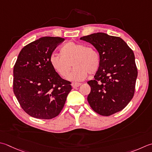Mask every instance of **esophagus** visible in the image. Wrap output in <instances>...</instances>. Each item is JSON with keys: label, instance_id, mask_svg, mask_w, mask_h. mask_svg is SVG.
I'll use <instances>...</instances> for the list:
<instances>
[{"label": "esophagus", "instance_id": "esophagus-1", "mask_svg": "<svg viewBox=\"0 0 152 152\" xmlns=\"http://www.w3.org/2000/svg\"><path fill=\"white\" fill-rule=\"evenodd\" d=\"M80 85H81V84H80V83H76V82H73L72 84V86L73 88H78V87H79Z\"/></svg>", "mask_w": 152, "mask_h": 152}]
</instances>
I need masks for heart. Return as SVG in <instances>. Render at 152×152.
<instances>
[{
  "label": "heart",
  "instance_id": "1",
  "mask_svg": "<svg viewBox=\"0 0 152 152\" xmlns=\"http://www.w3.org/2000/svg\"><path fill=\"white\" fill-rule=\"evenodd\" d=\"M61 55L52 54L50 63L62 78H66L71 68L74 66L68 79L72 81H82L87 78L88 74H93L99 69V55L93 47H86L80 43L69 42L60 49Z\"/></svg>",
  "mask_w": 152,
  "mask_h": 152
}]
</instances>
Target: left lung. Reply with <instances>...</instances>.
<instances>
[{"label":"left lung","mask_w":152,"mask_h":152,"mask_svg":"<svg viewBox=\"0 0 152 152\" xmlns=\"http://www.w3.org/2000/svg\"><path fill=\"white\" fill-rule=\"evenodd\" d=\"M93 45L99 53L100 65L90 80L88 102L91 109L103 116L121 111L134 94L138 70L132 50L119 37L96 33L80 37Z\"/></svg>","instance_id":"left-lung-1"}]
</instances>
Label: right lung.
<instances>
[{
  "label": "right lung",
  "instance_id": "1",
  "mask_svg": "<svg viewBox=\"0 0 152 152\" xmlns=\"http://www.w3.org/2000/svg\"><path fill=\"white\" fill-rule=\"evenodd\" d=\"M64 39L43 37L21 50L14 66L13 90L26 113L40 119L58 115L72 90L50 63V56Z\"/></svg>",
  "mask_w": 152,
  "mask_h": 152
}]
</instances>
